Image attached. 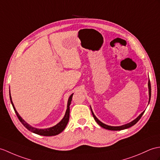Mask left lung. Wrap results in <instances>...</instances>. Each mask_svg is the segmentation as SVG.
Segmentation results:
<instances>
[{"instance_id": "8db88e82", "label": "left lung", "mask_w": 160, "mask_h": 160, "mask_svg": "<svg viewBox=\"0 0 160 160\" xmlns=\"http://www.w3.org/2000/svg\"><path fill=\"white\" fill-rule=\"evenodd\" d=\"M148 92H149V101H148V102H150V99H151V82L150 81H148ZM91 112H92V116H93V118L95 120V121L98 122V123L101 126L102 128H104V129H109V130H113V131H118V130H122V129H127V128H129L132 127V126H133V125H135L137 122H138L140 119V118L142 117V114H144V111L143 112L141 113L139 116L137 117L135 120H133V121H132L131 122H129V123H128L126 125H122V126H118V127H113V126H109V125H105L104 123H103V122H102L100 121H99L98 119V118L96 117L95 116V114H93V112H92V109L91 108Z\"/></svg>"}]
</instances>
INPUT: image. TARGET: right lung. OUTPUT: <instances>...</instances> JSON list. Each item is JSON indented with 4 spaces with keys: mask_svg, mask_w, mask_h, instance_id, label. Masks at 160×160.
Masks as SVG:
<instances>
[{
    "mask_svg": "<svg viewBox=\"0 0 160 160\" xmlns=\"http://www.w3.org/2000/svg\"><path fill=\"white\" fill-rule=\"evenodd\" d=\"M10 95V94H9ZM10 96V100H11V102H12V104L13 106V108L14 109L15 112H16L17 117L18 118V119L20 120V121L22 122V125H23L24 127L27 128V129H28L29 131H31L33 133H37V134H39L41 136H56V135H58V133H60L61 132H62L63 130H64L65 127L68 125V122L69 121V106L71 104V102H72V96L73 94L71 95L70 96L69 99H68V108H67L66 110V113L64 118H62V121L61 122H59L57 125H56L55 126L52 128H48V129H37L35 128H32L31 127V125H29L27 122H26L22 118H21V117L19 115V114L18 113V112L16 111V108H15V107L13 106V103L12 102V97H11V95Z\"/></svg>",
    "mask_w": 160,
    "mask_h": 160,
    "instance_id": "right-lung-1",
    "label": "right lung"
}]
</instances>
